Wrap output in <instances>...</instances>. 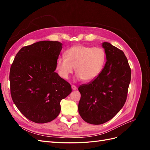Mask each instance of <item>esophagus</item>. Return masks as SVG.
Segmentation results:
<instances>
[{"label": "esophagus", "mask_w": 150, "mask_h": 150, "mask_svg": "<svg viewBox=\"0 0 150 150\" xmlns=\"http://www.w3.org/2000/svg\"><path fill=\"white\" fill-rule=\"evenodd\" d=\"M71 87H72V89H73V90H76V89H77V87H76V86L75 85H73V84H72V85L71 86Z\"/></svg>", "instance_id": "1"}]
</instances>
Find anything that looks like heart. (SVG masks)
<instances>
[{"label": "heart", "mask_w": 150, "mask_h": 150, "mask_svg": "<svg viewBox=\"0 0 150 150\" xmlns=\"http://www.w3.org/2000/svg\"><path fill=\"white\" fill-rule=\"evenodd\" d=\"M106 61V53L100 47L78 45L68 49L66 56L56 60V69L62 79H67L75 70L79 79L91 81L101 72Z\"/></svg>", "instance_id": "heart-1"}]
</instances>
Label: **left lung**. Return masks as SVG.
Instances as JSON below:
<instances>
[{
  "instance_id": "8db88e82",
  "label": "left lung",
  "mask_w": 150,
  "mask_h": 150,
  "mask_svg": "<svg viewBox=\"0 0 150 150\" xmlns=\"http://www.w3.org/2000/svg\"><path fill=\"white\" fill-rule=\"evenodd\" d=\"M106 62L97 78L79 86V113L92 125L112 119L126 101L131 81V68L124 52L109 42H103Z\"/></svg>"
}]
</instances>
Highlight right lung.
<instances>
[{"instance_id":"obj_1","label":"right lung","mask_w":150,"mask_h":150,"mask_svg":"<svg viewBox=\"0 0 150 150\" xmlns=\"http://www.w3.org/2000/svg\"><path fill=\"white\" fill-rule=\"evenodd\" d=\"M62 45L43 40L24 46L11 67L12 101L22 115L36 123L56 118L61 101L72 92L71 84L54 72Z\"/></svg>"}]
</instances>
